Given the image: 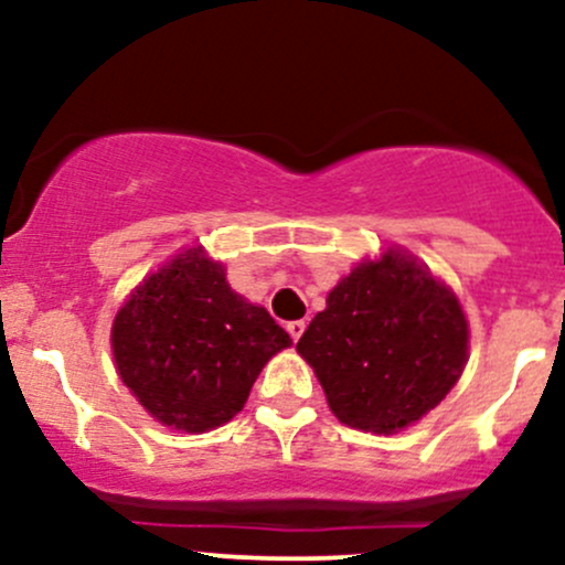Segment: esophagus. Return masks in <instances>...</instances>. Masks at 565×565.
Returning a JSON list of instances; mask_svg holds the SVG:
<instances>
[{"mask_svg":"<svg viewBox=\"0 0 565 565\" xmlns=\"http://www.w3.org/2000/svg\"><path fill=\"white\" fill-rule=\"evenodd\" d=\"M287 332H289L291 340L297 342L302 337V332H305V321H289L287 323Z\"/></svg>","mask_w":565,"mask_h":565,"instance_id":"34e87169","label":"esophagus"}]
</instances>
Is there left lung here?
Masks as SVG:
<instances>
[{
	"label": "left lung",
	"mask_w": 565,
	"mask_h": 565,
	"mask_svg": "<svg viewBox=\"0 0 565 565\" xmlns=\"http://www.w3.org/2000/svg\"><path fill=\"white\" fill-rule=\"evenodd\" d=\"M468 319L423 263L387 249L329 291L297 342L340 423L398 433L436 408L468 361Z\"/></svg>",
	"instance_id": "8db88e82"
}]
</instances>
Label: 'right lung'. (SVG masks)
Here are the masks:
<instances>
[{"instance_id": "add662e5", "label": "right lung", "mask_w": 565, "mask_h": 565, "mask_svg": "<svg viewBox=\"0 0 565 565\" xmlns=\"http://www.w3.org/2000/svg\"><path fill=\"white\" fill-rule=\"evenodd\" d=\"M291 340L225 281L201 246L161 265L114 319L116 369L151 417L206 433L242 412L257 374Z\"/></svg>"}]
</instances>
